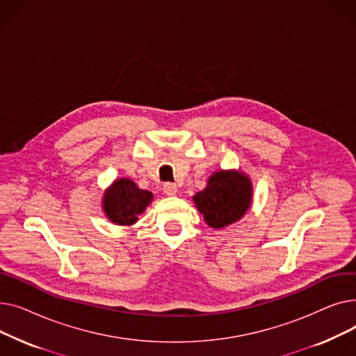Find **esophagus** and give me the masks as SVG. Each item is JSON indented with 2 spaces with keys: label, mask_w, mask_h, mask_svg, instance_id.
Instances as JSON below:
<instances>
[{
  "label": "esophagus",
  "mask_w": 356,
  "mask_h": 356,
  "mask_svg": "<svg viewBox=\"0 0 356 356\" xmlns=\"http://www.w3.org/2000/svg\"><path fill=\"white\" fill-rule=\"evenodd\" d=\"M163 191H164V193H165L167 196H176V193H177V186H176L175 183H165V184L163 186Z\"/></svg>",
  "instance_id": "esophagus-1"
}]
</instances>
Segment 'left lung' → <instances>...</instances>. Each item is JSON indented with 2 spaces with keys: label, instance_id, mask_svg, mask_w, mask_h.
I'll list each match as a JSON object with an SVG mask.
<instances>
[{
  "label": "left lung",
  "instance_id": "left-lung-1",
  "mask_svg": "<svg viewBox=\"0 0 356 356\" xmlns=\"http://www.w3.org/2000/svg\"><path fill=\"white\" fill-rule=\"evenodd\" d=\"M252 181L241 170H218L207 188L192 199L212 229H222L244 218L252 204Z\"/></svg>",
  "mask_w": 356,
  "mask_h": 356
}]
</instances>
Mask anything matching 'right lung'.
Segmentation results:
<instances>
[{
    "mask_svg": "<svg viewBox=\"0 0 356 356\" xmlns=\"http://www.w3.org/2000/svg\"><path fill=\"white\" fill-rule=\"evenodd\" d=\"M153 193L140 189L138 186L127 177H120L112 181L102 196V211L108 220L115 225L131 227L138 220V216L145 212L153 202Z\"/></svg>",
    "mask_w": 356,
    "mask_h": 356,
    "instance_id": "add662e5",
    "label": "right lung"
}]
</instances>
